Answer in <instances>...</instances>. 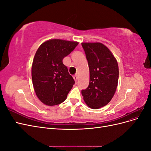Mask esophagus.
<instances>
[{"label": "esophagus", "mask_w": 151, "mask_h": 151, "mask_svg": "<svg viewBox=\"0 0 151 151\" xmlns=\"http://www.w3.org/2000/svg\"><path fill=\"white\" fill-rule=\"evenodd\" d=\"M74 80H75V81L76 82H77V80H78V76H77V74H76L75 76H74Z\"/></svg>", "instance_id": "esophagus-1"}]
</instances>
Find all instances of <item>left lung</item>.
I'll return each instance as SVG.
<instances>
[{"label": "left lung", "mask_w": 151, "mask_h": 151, "mask_svg": "<svg viewBox=\"0 0 151 151\" xmlns=\"http://www.w3.org/2000/svg\"><path fill=\"white\" fill-rule=\"evenodd\" d=\"M89 68V84L81 93L84 101L92 109L103 107L111 101L118 86L116 59L101 43H82Z\"/></svg>", "instance_id": "left-lung-1"}]
</instances>
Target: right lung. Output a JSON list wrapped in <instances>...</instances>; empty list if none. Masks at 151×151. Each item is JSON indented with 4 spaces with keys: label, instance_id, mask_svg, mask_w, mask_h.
I'll use <instances>...</instances> for the list:
<instances>
[{
    "label": "right lung",
    "instance_id": "obj_1",
    "mask_svg": "<svg viewBox=\"0 0 151 151\" xmlns=\"http://www.w3.org/2000/svg\"><path fill=\"white\" fill-rule=\"evenodd\" d=\"M79 44L77 42L52 39L40 45L32 64L31 76L38 99L48 106L62 103L75 81L62 60Z\"/></svg>",
    "mask_w": 151,
    "mask_h": 151
}]
</instances>
